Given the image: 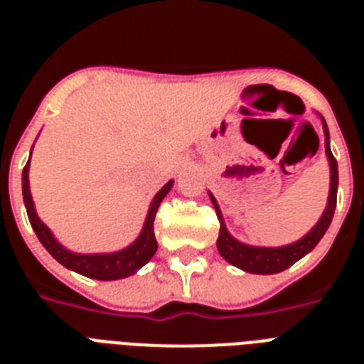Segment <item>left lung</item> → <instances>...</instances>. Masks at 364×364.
Returning a JSON list of instances; mask_svg holds the SVG:
<instances>
[{"instance_id":"8db88e82","label":"left lung","mask_w":364,"mask_h":364,"mask_svg":"<svg viewBox=\"0 0 364 364\" xmlns=\"http://www.w3.org/2000/svg\"><path fill=\"white\" fill-rule=\"evenodd\" d=\"M323 129H324V149H326L328 162H330V197H328V205L324 210L323 217L319 218V222L308 231L301 240L294 244H288V246L282 247H255L247 246V244L239 242L235 240L230 233H228L226 226H224V218H222L220 208H218L217 200L210 193V198L213 202V208L217 211L218 222H220V231H218L217 239V247L218 253H220L224 259L230 262V264L237 266V268L244 269V272L250 273H259V275H269V273H279L282 269L290 268L294 262H297L299 259L310 253L317 242L323 239V235L326 233L328 226L333 218V211H336L337 204V186H339V175H337V160L332 154L330 149V134H328L326 122L323 118Z\"/></svg>"}]
</instances>
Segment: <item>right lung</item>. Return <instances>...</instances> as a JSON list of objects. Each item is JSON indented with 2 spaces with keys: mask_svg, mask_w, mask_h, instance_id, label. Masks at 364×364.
I'll return each mask as SVG.
<instances>
[{
  "mask_svg": "<svg viewBox=\"0 0 364 364\" xmlns=\"http://www.w3.org/2000/svg\"><path fill=\"white\" fill-rule=\"evenodd\" d=\"M21 186H23V200L25 208H27L28 220H31L32 230L38 235V239L43 244L45 250H47L60 264L73 269V272L80 273V275L98 279V281H117V279H124L133 275L136 269H140L146 262H149L151 257L156 253L159 242L154 239V217H156L160 202L164 200V197H166L167 193H169V189H171L173 180H169V182L154 195L140 237H138L129 247L122 250V252L104 253V255H80V253L69 252V250H65L62 244L56 242V239L53 237L49 228L45 226L43 222L38 218L36 211H34V202H32L31 189H28V162L27 166L23 167Z\"/></svg>",
  "mask_w": 364,
  "mask_h": 364,
  "instance_id": "1",
  "label": "right lung"
}]
</instances>
